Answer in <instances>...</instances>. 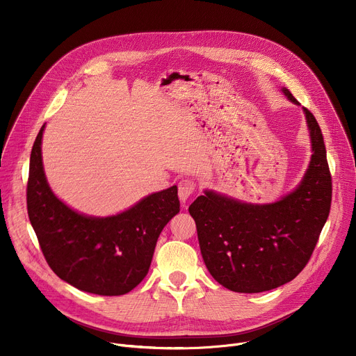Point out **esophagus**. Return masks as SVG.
<instances>
[{
    "mask_svg": "<svg viewBox=\"0 0 356 356\" xmlns=\"http://www.w3.org/2000/svg\"><path fill=\"white\" fill-rule=\"evenodd\" d=\"M194 188H195V183L191 181V180H181L179 183V198L181 202H186L188 200V197L194 193Z\"/></svg>",
    "mask_w": 356,
    "mask_h": 356,
    "instance_id": "esophagus-1",
    "label": "esophagus"
}]
</instances>
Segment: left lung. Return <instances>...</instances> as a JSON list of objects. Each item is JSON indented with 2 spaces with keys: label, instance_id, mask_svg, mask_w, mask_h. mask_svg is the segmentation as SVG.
Returning a JSON list of instances; mask_svg holds the SVG:
<instances>
[{
  "label": "left lung",
  "instance_id": "left-lung-1",
  "mask_svg": "<svg viewBox=\"0 0 356 356\" xmlns=\"http://www.w3.org/2000/svg\"><path fill=\"white\" fill-rule=\"evenodd\" d=\"M290 103L300 106L287 88ZM312 159L300 183L272 202H246L206 188L188 207L201 257L228 290L261 293L293 280L307 265L328 218L331 176L321 129L302 107Z\"/></svg>",
  "mask_w": 356,
  "mask_h": 356
}]
</instances>
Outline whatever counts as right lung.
<instances>
[{"mask_svg":"<svg viewBox=\"0 0 356 356\" xmlns=\"http://www.w3.org/2000/svg\"><path fill=\"white\" fill-rule=\"evenodd\" d=\"M40 128L31 154L28 216L46 262L76 289L121 296L147 275L158 238L180 211L177 186L152 193L107 217L76 211L50 188L42 162Z\"/></svg>","mask_w":356,"mask_h":356,"instance_id":"obj_1","label":"right lung"}]
</instances>
